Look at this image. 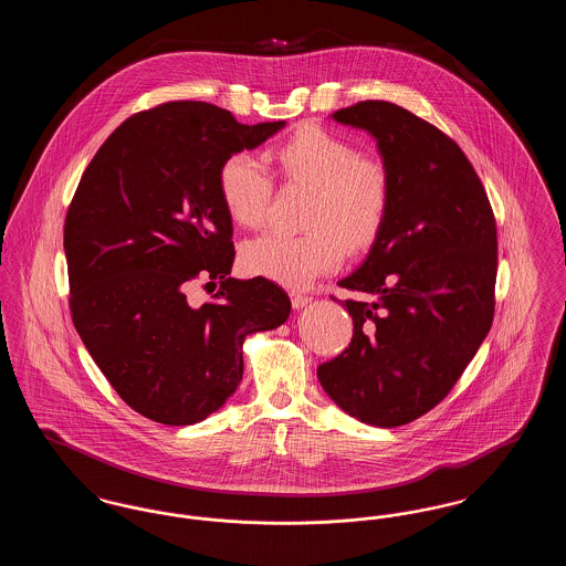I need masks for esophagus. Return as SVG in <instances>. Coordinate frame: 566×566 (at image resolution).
I'll return each instance as SVG.
<instances>
[{
  "instance_id": "1",
  "label": "esophagus",
  "mask_w": 566,
  "mask_h": 566,
  "mask_svg": "<svg viewBox=\"0 0 566 566\" xmlns=\"http://www.w3.org/2000/svg\"><path fill=\"white\" fill-rule=\"evenodd\" d=\"M291 301H293V307H295V310H301V307H305V305L312 301V296L303 295V293H296V291H291Z\"/></svg>"
}]
</instances>
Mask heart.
<instances>
[{
    "label": "heart",
    "instance_id": "1",
    "mask_svg": "<svg viewBox=\"0 0 566 566\" xmlns=\"http://www.w3.org/2000/svg\"><path fill=\"white\" fill-rule=\"evenodd\" d=\"M268 155L284 182L312 190L303 214L307 231L250 240L240 263L250 275L307 289L342 265L346 248L358 252L376 242L390 210V174L352 139L318 125L298 129ZM218 192L235 224L259 229L270 212L273 178L254 155L233 153L218 169Z\"/></svg>",
    "mask_w": 566,
    "mask_h": 566
}]
</instances>
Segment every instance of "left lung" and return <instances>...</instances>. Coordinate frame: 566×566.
<instances>
[{"label": "left lung", "instance_id": "obj_1", "mask_svg": "<svg viewBox=\"0 0 566 566\" xmlns=\"http://www.w3.org/2000/svg\"><path fill=\"white\" fill-rule=\"evenodd\" d=\"M333 120L377 139L392 199L365 263L339 282L358 293L350 346L318 367L352 418L407 424L454 388L492 326L496 220L452 137L390 102H358Z\"/></svg>", "mask_w": 566, "mask_h": 566}]
</instances>
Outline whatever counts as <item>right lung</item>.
Returning a JSON list of instances; mask_svg holds the SVG:
<instances>
[{"label":"right lung","instance_id":"right-lung-1","mask_svg":"<svg viewBox=\"0 0 566 566\" xmlns=\"http://www.w3.org/2000/svg\"><path fill=\"white\" fill-rule=\"evenodd\" d=\"M284 125L167 102L116 127L82 174L63 229L72 321L118 397L148 420H206L242 381L245 335L291 314L268 277H229L233 224L218 192L222 161ZM199 276L221 289L192 308L186 289Z\"/></svg>","mask_w":566,"mask_h":566}]
</instances>
